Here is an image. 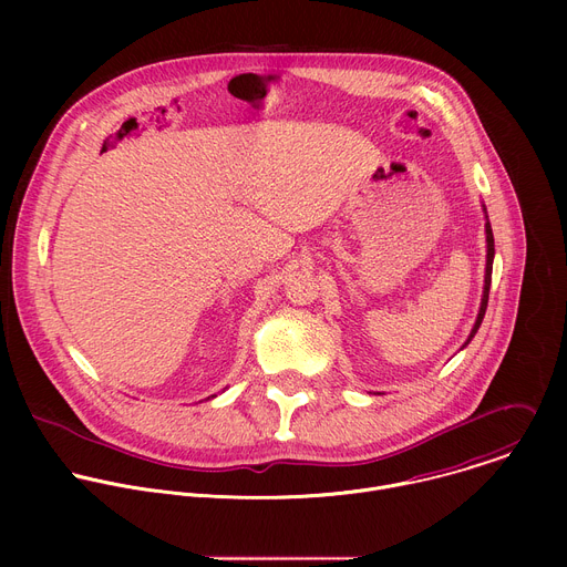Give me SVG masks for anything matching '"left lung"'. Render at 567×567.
Listing matches in <instances>:
<instances>
[{"mask_svg": "<svg viewBox=\"0 0 567 567\" xmlns=\"http://www.w3.org/2000/svg\"><path fill=\"white\" fill-rule=\"evenodd\" d=\"M482 213H484V235H487V267H484V287H482V300H480V309H477V316H475V322H473V330L468 334V339L464 341V346L460 350H464L471 339L475 337V332L480 330L482 326V318H484V311H487V302H489V287H492V271H494V256H496V249H494V233H492V224H489V215H487V208H484L482 204Z\"/></svg>", "mask_w": 567, "mask_h": 567, "instance_id": "left-lung-1", "label": "left lung"}]
</instances>
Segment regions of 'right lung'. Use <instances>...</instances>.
Wrapping results in <instances>:
<instances>
[{
    "mask_svg": "<svg viewBox=\"0 0 567 567\" xmlns=\"http://www.w3.org/2000/svg\"><path fill=\"white\" fill-rule=\"evenodd\" d=\"M213 396H215V394H213ZM208 399H210V396H208Z\"/></svg>",
    "mask_w": 567,
    "mask_h": 567,
    "instance_id": "obj_1",
    "label": "right lung"
}]
</instances>
